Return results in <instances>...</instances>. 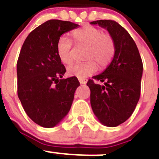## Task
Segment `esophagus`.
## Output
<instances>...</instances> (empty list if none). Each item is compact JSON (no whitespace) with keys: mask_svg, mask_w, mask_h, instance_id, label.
<instances>
[{"mask_svg":"<svg viewBox=\"0 0 159 159\" xmlns=\"http://www.w3.org/2000/svg\"><path fill=\"white\" fill-rule=\"evenodd\" d=\"M79 81L80 83V84H85L87 83V80L86 79H79Z\"/></svg>","mask_w":159,"mask_h":159,"instance_id":"esophagus-1","label":"esophagus"}]
</instances>
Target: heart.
Instances as JSON below:
<instances>
[{"instance_id":"1","label":"heart","mask_w":159,"mask_h":159,"mask_svg":"<svg viewBox=\"0 0 159 159\" xmlns=\"http://www.w3.org/2000/svg\"><path fill=\"white\" fill-rule=\"evenodd\" d=\"M72 37L77 44L88 47L85 60L83 63L72 64L67 67V74L79 79H84L94 74L100 67H105L112 60L115 54V43L111 35L103 33L98 27L84 26L72 32ZM72 43L66 36H61L57 42V53L60 61L69 65L72 62Z\"/></svg>"}]
</instances>
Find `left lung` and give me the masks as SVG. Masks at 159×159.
<instances>
[{
  "instance_id": "1",
  "label": "left lung",
  "mask_w": 159,
  "mask_h": 159,
  "mask_svg": "<svg viewBox=\"0 0 159 159\" xmlns=\"http://www.w3.org/2000/svg\"><path fill=\"white\" fill-rule=\"evenodd\" d=\"M90 23L107 30L115 43L111 64L87 83L94 115L102 124L113 128L129 119L140 99L142 61L136 43L121 25L113 20ZM94 80L104 84L98 85Z\"/></svg>"
}]
</instances>
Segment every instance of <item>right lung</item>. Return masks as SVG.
Returning a JSON list of instances; mask_svg holds the SVG:
<instances>
[{"label": "right lung", "instance_id": "obj_1", "mask_svg": "<svg viewBox=\"0 0 159 159\" xmlns=\"http://www.w3.org/2000/svg\"><path fill=\"white\" fill-rule=\"evenodd\" d=\"M78 27L68 21H46L27 35L21 48L18 98L28 117L44 128H53L65 118L80 86L75 76L62 79L66 68L57 53L61 35Z\"/></svg>", "mask_w": 159, "mask_h": 159}]
</instances>
